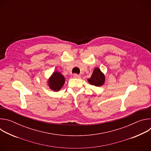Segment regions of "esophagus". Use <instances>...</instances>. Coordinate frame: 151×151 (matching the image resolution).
<instances>
[{
	"label": "esophagus",
	"mask_w": 151,
	"mask_h": 151,
	"mask_svg": "<svg viewBox=\"0 0 151 151\" xmlns=\"http://www.w3.org/2000/svg\"><path fill=\"white\" fill-rule=\"evenodd\" d=\"M73 78H80L81 76L79 75H78V74L75 73V74H73Z\"/></svg>",
	"instance_id": "esophagus-1"
}]
</instances>
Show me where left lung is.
<instances>
[{
  "label": "left lung",
  "mask_w": 151,
  "mask_h": 151,
  "mask_svg": "<svg viewBox=\"0 0 151 151\" xmlns=\"http://www.w3.org/2000/svg\"><path fill=\"white\" fill-rule=\"evenodd\" d=\"M104 75L99 68H95L92 76L88 79V82L91 85L96 86V87H100L104 83Z\"/></svg>",
  "instance_id": "left-lung-1"
}]
</instances>
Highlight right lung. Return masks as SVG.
<instances>
[{"mask_svg": "<svg viewBox=\"0 0 151 151\" xmlns=\"http://www.w3.org/2000/svg\"><path fill=\"white\" fill-rule=\"evenodd\" d=\"M64 82H65L64 77L60 73L55 72L49 79V86L51 90L58 91L63 87Z\"/></svg>", "mask_w": 151, "mask_h": 151, "instance_id": "obj_1", "label": "right lung"}]
</instances>
